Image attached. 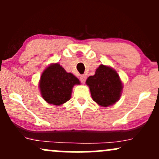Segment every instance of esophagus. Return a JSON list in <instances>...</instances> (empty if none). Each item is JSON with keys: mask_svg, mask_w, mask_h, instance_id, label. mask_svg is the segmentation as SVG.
<instances>
[{"mask_svg": "<svg viewBox=\"0 0 159 159\" xmlns=\"http://www.w3.org/2000/svg\"><path fill=\"white\" fill-rule=\"evenodd\" d=\"M86 79H87V77H86V75H81L80 76V80H81L82 83H84Z\"/></svg>", "mask_w": 159, "mask_h": 159, "instance_id": "34e87169", "label": "esophagus"}]
</instances>
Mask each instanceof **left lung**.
<instances>
[{"label":"left lung","instance_id":"left-lung-1","mask_svg":"<svg viewBox=\"0 0 159 159\" xmlns=\"http://www.w3.org/2000/svg\"><path fill=\"white\" fill-rule=\"evenodd\" d=\"M86 84L90 87L93 101L102 107L114 105L121 96L123 84L119 75L107 66L100 65L94 75L87 78Z\"/></svg>","mask_w":159,"mask_h":159}]
</instances>
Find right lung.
<instances>
[{"mask_svg":"<svg viewBox=\"0 0 159 159\" xmlns=\"http://www.w3.org/2000/svg\"><path fill=\"white\" fill-rule=\"evenodd\" d=\"M39 84L43 99L58 106L70 99L72 88L75 84H80V81L57 63L48 66L43 71Z\"/></svg>","mask_w":159,"mask_h":159,"instance_id":"obj_1","label":"right lung"}]
</instances>
